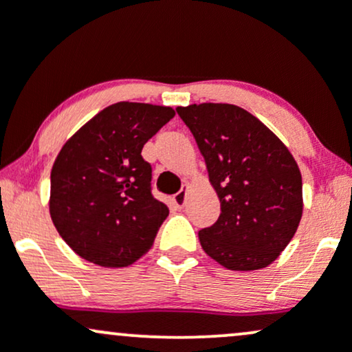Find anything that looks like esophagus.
I'll list each match as a JSON object with an SVG mask.
<instances>
[{"label":"esophagus","mask_w":352,"mask_h":352,"mask_svg":"<svg viewBox=\"0 0 352 352\" xmlns=\"http://www.w3.org/2000/svg\"><path fill=\"white\" fill-rule=\"evenodd\" d=\"M173 204H175V207L182 208L185 205V201H187V188H182L179 193H175L173 195Z\"/></svg>","instance_id":"34e87169"}]
</instances>
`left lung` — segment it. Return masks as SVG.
<instances>
[{"instance_id": "8db88e82", "label": "left lung", "mask_w": 352, "mask_h": 352, "mask_svg": "<svg viewBox=\"0 0 352 352\" xmlns=\"http://www.w3.org/2000/svg\"><path fill=\"white\" fill-rule=\"evenodd\" d=\"M199 145L221 213L199 232L210 258L228 270L272 265L296 233L302 180L296 160L266 125L233 104L177 107Z\"/></svg>"}]
</instances>
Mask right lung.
<instances>
[{
  "instance_id": "1",
  "label": "right lung",
  "mask_w": 352,
  "mask_h": 352,
  "mask_svg": "<svg viewBox=\"0 0 352 352\" xmlns=\"http://www.w3.org/2000/svg\"><path fill=\"white\" fill-rule=\"evenodd\" d=\"M175 111L116 102L63 145L51 170L50 213L56 230L84 260L124 268L152 248L167 205L151 192L142 147Z\"/></svg>"
}]
</instances>
